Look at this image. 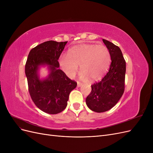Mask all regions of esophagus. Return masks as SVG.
<instances>
[{
	"instance_id": "1",
	"label": "esophagus",
	"mask_w": 153,
	"mask_h": 153,
	"mask_svg": "<svg viewBox=\"0 0 153 153\" xmlns=\"http://www.w3.org/2000/svg\"><path fill=\"white\" fill-rule=\"evenodd\" d=\"M82 85V83H80V82H77V87H81Z\"/></svg>"
}]
</instances>
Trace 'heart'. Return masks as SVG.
Wrapping results in <instances>:
<instances>
[{"mask_svg": "<svg viewBox=\"0 0 153 153\" xmlns=\"http://www.w3.org/2000/svg\"><path fill=\"white\" fill-rule=\"evenodd\" d=\"M58 62L62 71L69 77L76 75L80 64L82 79L87 80L89 78L96 80L107 71L111 57L108 49L103 45L82 44L71 48L68 55H61Z\"/></svg>", "mask_w": 153, "mask_h": 153, "instance_id": "obj_1", "label": "heart"}]
</instances>
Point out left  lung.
<instances>
[{"instance_id": "left-lung-1", "label": "left lung", "mask_w": 153, "mask_h": 153, "mask_svg": "<svg viewBox=\"0 0 153 153\" xmlns=\"http://www.w3.org/2000/svg\"><path fill=\"white\" fill-rule=\"evenodd\" d=\"M108 49L111 62L108 72L99 82L91 85L92 91L87 97V106L95 112H104L113 108L121 98L124 91L126 62L121 49L103 39Z\"/></svg>"}]
</instances>
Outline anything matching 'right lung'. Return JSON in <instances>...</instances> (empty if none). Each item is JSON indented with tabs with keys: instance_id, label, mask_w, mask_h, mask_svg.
<instances>
[{
	"instance_id": "obj_1",
	"label": "right lung",
	"mask_w": 153,
	"mask_h": 153,
	"mask_svg": "<svg viewBox=\"0 0 153 153\" xmlns=\"http://www.w3.org/2000/svg\"><path fill=\"white\" fill-rule=\"evenodd\" d=\"M67 43L48 41L41 43L30 51L26 62L31 98L37 107L49 114H57L66 108L69 95L77 85L59 68L58 59ZM45 66L49 75L41 79L39 69Z\"/></svg>"
}]
</instances>
